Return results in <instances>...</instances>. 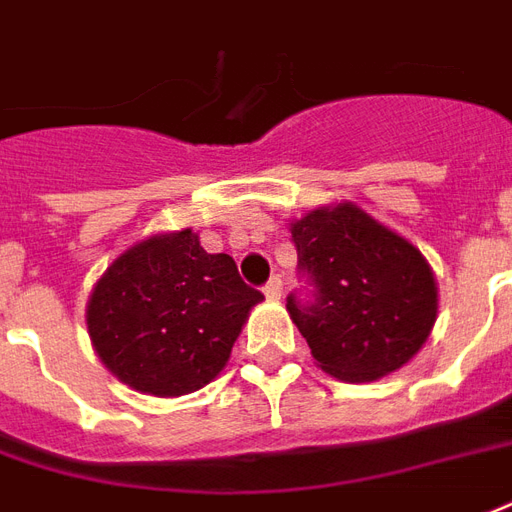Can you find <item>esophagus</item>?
Returning <instances> with one entry per match:
<instances>
[{
  "instance_id": "obj_1",
  "label": "esophagus",
  "mask_w": 512,
  "mask_h": 512,
  "mask_svg": "<svg viewBox=\"0 0 512 512\" xmlns=\"http://www.w3.org/2000/svg\"><path fill=\"white\" fill-rule=\"evenodd\" d=\"M264 294H267V299H280V294H283V280H280V278L267 280V286H264Z\"/></svg>"
}]
</instances>
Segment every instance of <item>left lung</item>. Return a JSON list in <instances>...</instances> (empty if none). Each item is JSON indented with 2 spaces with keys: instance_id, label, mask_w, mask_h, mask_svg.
Here are the masks:
<instances>
[{
  "instance_id": "8db88e82",
  "label": "left lung",
  "mask_w": 512,
  "mask_h": 512,
  "mask_svg": "<svg viewBox=\"0 0 512 512\" xmlns=\"http://www.w3.org/2000/svg\"><path fill=\"white\" fill-rule=\"evenodd\" d=\"M305 297L286 307L321 370L348 383L413 359L437 318V286L418 248L356 205L321 207L291 224Z\"/></svg>"
}]
</instances>
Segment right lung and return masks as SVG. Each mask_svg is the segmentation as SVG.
<instances>
[{"label": "right lung", "instance_id": "1", "mask_svg": "<svg viewBox=\"0 0 512 512\" xmlns=\"http://www.w3.org/2000/svg\"><path fill=\"white\" fill-rule=\"evenodd\" d=\"M261 299L229 253H207L183 229L140 242L107 267L88 299V334L126 386L180 397L224 370Z\"/></svg>", "mask_w": 512, "mask_h": 512}]
</instances>
